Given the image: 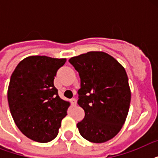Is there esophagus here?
Wrapping results in <instances>:
<instances>
[{"label": "esophagus", "mask_w": 158, "mask_h": 158, "mask_svg": "<svg viewBox=\"0 0 158 158\" xmlns=\"http://www.w3.org/2000/svg\"><path fill=\"white\" fill-rule=\"evenodd\" d=\"M71 103L73 105V106H75L77 105V100L75 98H73L71 100Z\"/></svg>", "instance_id": "34e87169"}]
</instances>
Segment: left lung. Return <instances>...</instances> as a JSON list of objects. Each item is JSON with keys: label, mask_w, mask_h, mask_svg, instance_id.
Returning a JSON list of instances; mask_svg holds the SVG:
<instances>
[{"label": "left lung", "mask_w": 158, "mask_h": 158, "mask_svg": "<svg viewBox=\"0 0 158 158\" xmlns=\"http://www.w3.org/2000/svg\"><path fill=\"white\" fill-rule=\"evenodd\" d=\"M69 61L81 82L78 104L85 116L77 124L79 134L96 143L111 139L121 130L130 109L131 92L125 68L103 52H89Z\"/></svg>", "instance_id": "obj_1"}]
</instances>
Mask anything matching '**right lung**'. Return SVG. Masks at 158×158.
I'll use <instances>...</instances> for the list:
<instances>
[{"label":"right lung","instance_id":"obj_1","mask_svg":"<svg viewBox=\"0 0 158 158\" xmlns=\"http://www.w3.org/2000/svg\"><path fill=\"white\" fill-rule=\"evenodd\" d=\"M65 58L30 56L11 74L7 91L10 110L19 130L28 139L48 143L58 135L69 102L58 95L54 79Z\"/></svg>","mask_w":158,"mask_h":158}]
</instances>
